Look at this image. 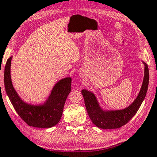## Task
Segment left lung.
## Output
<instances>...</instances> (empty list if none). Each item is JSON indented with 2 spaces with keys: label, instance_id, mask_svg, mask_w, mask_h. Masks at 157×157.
Returning <instances> with one entry per match:
<instances>
[{
  "label": "left lung",
  "instance_id": "8db88e82",
  "mask_svg": "<svg viewBox=\"0 0 157 157\" xmlns=\"http://www.w3.org/2000/svg\"><path fill=\"white\" fill-rule=\"evenodd\" d=\"M145 76L138 97L130 106L121 110L104 111L99 106L94 94L86 89L82 90L84 103L89 117L98 128L103 129L119 128L127 124L135 115L146 96L149 84V69L145 63Z\"/></svg>",
  "mask_w": 157,
  "mask_h": 157
}]
</instances>
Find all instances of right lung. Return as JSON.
I'll use <instances>...</instances> for the list:
<instances>
[{
    "label": "right lung",
    "instance_id": "add662e5",
    "mask_svg": "<svg viewBox=\"0 0 157 157\" xmlns=\"http://www.w3.org/2000/svg\"><path fill=\"white\" fill-rule=\"evenodd\" d=\"M12 56L7 59L4 71V84L6 93L19 117L29 126L37 128H51L61 118L64 104L71 91V78H66L54 86L46 103L43 105L27 104L19 98L12 86L10 66Z\"/></svg>",
    "mask_w": 157,
    "mask_h": 157
}]
</instances>
